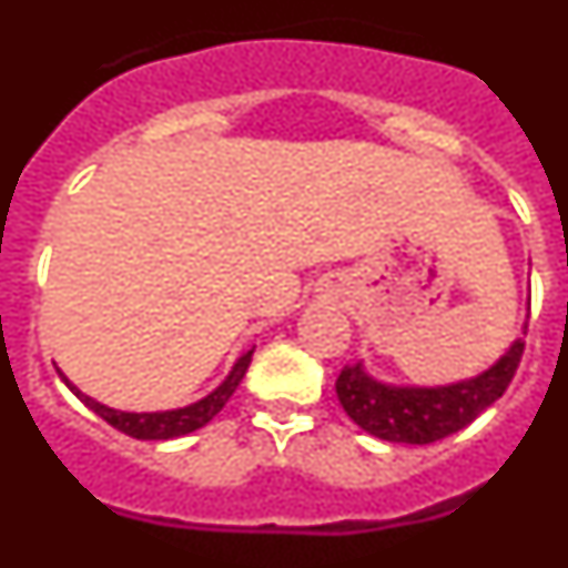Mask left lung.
Returning <instances> with one entry per match:
<instances>
[{"label":"left lung","mask_w":568,"mask_h":568,"mask_svg":"<svg viewBox=\"0 0 568 568\" xmlns=\"http://www.w3.org/2000/svg\"><path fill=\"white\" fill-rule=\"evenodd\" d=\"M526 335V333H524ZM524 338L475 378L444 386H395L375 381L364 364H349L335 381L344 413L364 429L389 444H433L458 433L484 413L518 373Z\"/></svg>","instance_id":"8db88e82"}]
</instances>
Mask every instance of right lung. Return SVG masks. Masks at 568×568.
Segmentation results:
<instances>
[{
  "label": "right lung",
  "instance_id": "right-lung-1",
  "mask_svg": "<svg viewBox=\"0 0 568 568\" xmlns=\"http://www.w3.org/2000/svg\"><path fill=\"white\" fill-rule=\"evenodd\" d=\"M250 358H253V349H247V353L241 355V358L233 364V369H230L227 378L215 386L213 393L204 395L202 400L182 406V409H164V413H122V409H110V406L99 404V400H93L90 395H84L82 389L70 384L62 373L59 375H62L64 384L70 386V393L77 395L84 406H90L99 418H104L110 426H115L119 433L139 440H170V438H179V435H190L195 433V429H202L204 424H210L215 415L222 413L224 404L230 400V395L235 393V386L241 384V378H244V373H247Z\"/></svg>",
  "mask_w": 568,
  "mask_h": 568
}]
</instances>
